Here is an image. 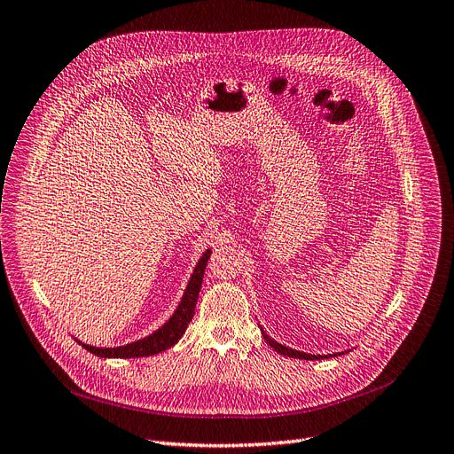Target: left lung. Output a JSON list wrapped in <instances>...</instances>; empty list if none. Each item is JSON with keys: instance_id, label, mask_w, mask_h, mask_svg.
Masks as SVG:
<instances>
[{"instance_id": "8db88e82", "label": "left lung", "mask_w": 454, "mask_h": 454, "mask_svg": "<svg viewBox=\"0 0 454 454\" xmlns=\"http://www.w3.org/2000/svg\"><path fill=\"white\" fill-rule=\"evenodd\" d=\"M263 332V330H262ZM263 338H265V341L276 350V352H280V354H284V356H289V358H301V360H319L321 356H313V354H306V352H299V350H293V348H287V347H284V345H280V343H276L274 340H270L267 333L263 332Z\"/></svg>"}]
</instances>
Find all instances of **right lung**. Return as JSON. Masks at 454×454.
I'll return each mask as SVG.
<instances>
[{
	"label": "right lung",
	"mask_w": 454,
	"mask_h": 454,
	"mask_svg": "<svg viewBox=\"0 0 454 454\" xmlns=\"http://www.w3.org/2000/svg\"><path fill=\"white\" fill-rule=\"evenodd\" d=\"M209 254H211L209 250L204 252L199 265H196L178 309L174 311L168 323H165L157 332H153L152 336L124 347H114V348H98L90 345H83V347L100 358H143V356H153V354L163 352L178 343V340L184 336V332L187 330V325L191 323L194 315V306L202 287V278H204V270L209 260Z\"/></svg>",
	"instance_id": "1"
}]
</instances>
